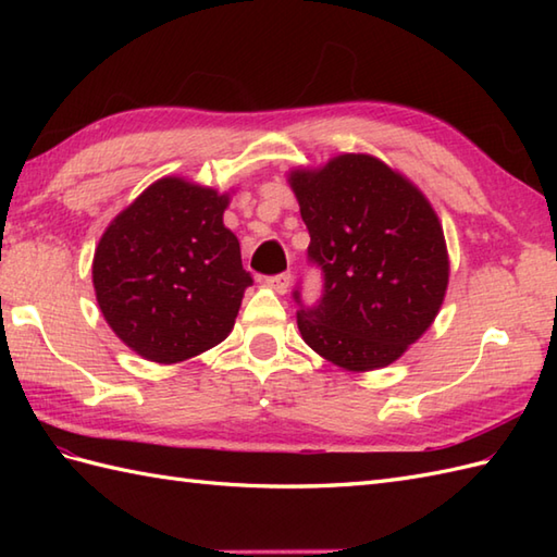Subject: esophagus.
I'll list each match as a JSON object with an SVG mask.
<instances>
[{
  "label": "esophagus",
  "mask_w": 557,
  "mask_h": 557,
  "mask_svg": "<svg viewBox=\"0 0 557 557\" xmlns=\"http://www.w3.org/2000/svg\"><path fill=\"white\" fill-rule=\"evenodd\" d=\"M292 285V272H280V275L268 277V287L275 289L277 294H285Z\"/></svg>",
  "instance_id": "34e87169"
}]
</instances>
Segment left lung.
I'll use <instances>...</instances> for the list:
<instances>
[{"mask_svg":"<svg viewBox=\"0 0 557 557\" xmlns=\"http://www.w3.org/2000/svg\"><path fill=\"white\" fill-rule=\"evenodd\" d=\"M289 186L311 234L309 260L323 297L301 304L306 345L347 371L397 361L441 311L449 260L441 220L407 176L363 152L321 170H294Z\"/></svg>","mask_w":557,"mask_h":557,"instance_id":"obj_1","label":"left lung"}]
</instances>
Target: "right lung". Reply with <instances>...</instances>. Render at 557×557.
<instances>
[{
	"label": "right lung",
	"instance_id": "add662e5",
	"mask_svg": "<svg viewBox=\"0 0 557 557\" xmlns=\"http://www.w3.org/2000/svg\"><path fill=\"white\" fill-rule=\"evenodd\" d=\"M227 194L182 176L150 184L100 236L92 287L104 321L156 363L198 357L232 333L246 287Z\"/></svg>",
	"mask_w": 557,
	"mask_h": 557
}]
</instances>
